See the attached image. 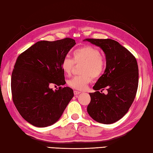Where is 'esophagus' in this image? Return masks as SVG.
I'll use <instances>...</instances> for the list:
<instances>
[{"instance_id": "34e87169", "label": "esophagus", "mask_w": 153, "mask_h": 153, "mask_svg": "<svg viewBox=\"0 0 153 153\" xmlns=\"http://www.w3.org/2000/svg\"><path fill=\"white\" fill-rule=\"evenodd\" d=\"M74 95L76 96V95H78L79 94H80L81 92H80V91H74Z\"/></svg>"}]
</instances>
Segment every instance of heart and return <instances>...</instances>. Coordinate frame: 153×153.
<instances>
[{
  "mask_svg": "<svg viewBox=\"0 0 153 153\" xmlns=\"http://www.w3.org/2000/svg\"><path fill=\"white\" fill-rule=\"evenodd\" d=\"M82 64L81 74L82 75L73 77L68 82L70 87L82 91L91 82L93 77L98 78L101 76L105 68V63L101 52L92 46H85L77 48L73 52V59L66 56L61 62L63 72L69 76L71 73L74 64Z\"/></svg>",
  "mask_w": 153,
  "mask_h": 153,
  "instance_id": "1",
  "label": "heart"
}]
</instances>
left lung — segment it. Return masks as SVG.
Returning <instances> with one entry per match:
<instances>
[{
    "label": "left lung",
    "mask_w": 153,
    "mask_h": 153,
    "mask_svg": "<svg viewBox=\"0 0 153 153\" xmlns=\"http://www.w3.org/2000/svg\"><path fill=\"white\" fill-rule=\"evenodd\" d=\"M102 48L106 66L90 93L87 112L97 122L110 124L128 112L137 93L139 83L138 65L135 57L118 42L110 39H86ZM106 88V95L102 93ZM101 90V92L98 91Z\"/></svg>",
    "instance_id": "1"
}]
</instances>
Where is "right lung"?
Segmentation results:
<instances>
[{
    "label": "right lung",
    "instance_id": "obj_1",
    "mask_svg": "<svg viewBox=\"0 0 153 153\" xmlns=\"http://www.w3.org/2000/svg\"><path fill=\"white\" fill-rule=\"evenodd\" d=\"M76 45L71 38L41 41L18 56L12 74V100L22 118L39 128L56 122L74 97L73 89L64 85L61 62Z\"/></svg>",
    "mask_w": 153,
    "mask_h": 153
}]
</instances>
